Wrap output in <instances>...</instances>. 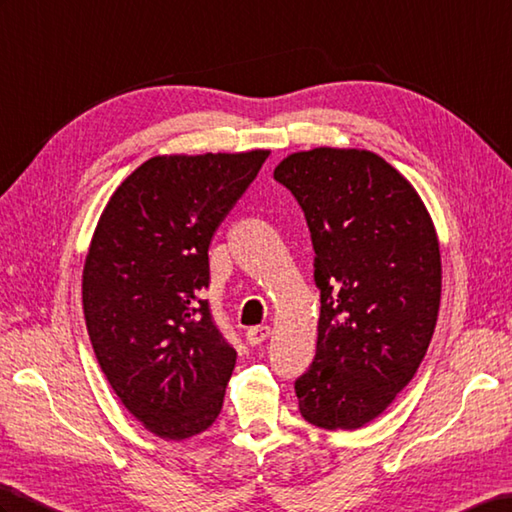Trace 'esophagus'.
<instances>
[{
  "label": "esophagus",
  "mask_w": 512,
  "mask_h": 512,
  "mask_svg": "<svg viewBox=\"0 0 512 512\" xmlns=\"http://www.w3.org/2000/svg\"><path fill=\"white\" fill-rule=\"evenodd\" d=\"M269 334H271L269 326H254L245 332V339L249 345H260L263 341H267Z\"/></svg>",
  "instance_id": "1"
}]
</instances>
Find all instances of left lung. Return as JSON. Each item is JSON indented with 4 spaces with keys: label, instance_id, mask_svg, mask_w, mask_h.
<instances>
[{
    "label": "left lung",
    "instance_id": "1",
    "mask_svg": "<svg viewBox=\"0 0 512 512\" xmlns=\"http://www.w3.org/2000/svg\"><path fill=\"white\" fill-rule=\"evenodd\" d=\"M273 178L302 206L321 291L317 354L295 380L317 428L356 430L413 380L441 304V252L421 197L367 149L286 156Z\"/></svg>",
    "mask_w": 512,
    "mask_h": 512
}]
</instances>
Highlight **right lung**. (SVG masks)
<instances>
[{
  "label": "right lung",
  "mask_w": 512,
  "mask_h": 512,
  "mask_svg": "<svg viewBox=\"0 0 512 512\" xmlns=\"http://www.w3.org/2000/svg\"><path fill=\"white\" fill-rule=\"evenodd\" d=\"M267 156H154L99 217L82 273L86 330L112 391L160 439H189L221 413L236 352L202 299L208 247Z\"/></svg>",
  "instance_id": "1"
}]
</instances>
